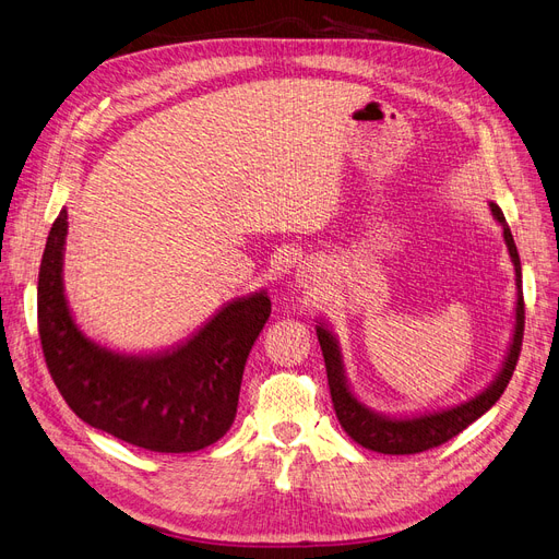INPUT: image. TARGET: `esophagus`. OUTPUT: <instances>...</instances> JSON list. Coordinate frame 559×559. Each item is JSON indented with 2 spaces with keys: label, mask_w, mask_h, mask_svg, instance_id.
<instances>
[{
  "label": "esophagus",
  "mask_w": 559,
  "mask_h": 559,
  "mask_svg": "<svg viewBox=\"0 0 559 559\" xmlns=\"http://www.w3.org/2000/svg\"><path fill=\"white\" fill-rule=\"evenodd\" d=\"M309 272H313V269H309ZM309 272H301V281H309V278H311Z\"/></svg>",
  "instance_id": "1"
}]
</instances>
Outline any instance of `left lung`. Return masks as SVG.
<instances>
[{"mask_svg": "<svg viewBox=\"0 0 559 559\" xmlns=\"http://www.w3.org/2000/svg\"><path fill=\"white\" fill-rule=\"evenodd\" d=\"M490 209L495 218L503 227V239H507L509 253L515 266L518 304H515V332H513L507 362H503L492 385L488 390H483L478 397L448 411L427 413V416H418V418L378 416V413H371L353 397V392L344 378V365H341L336 338L322 325L316 328L322 357H325L328 383H330L336 418L341 427L346 429V435L362 448L376 450V453H383V455H413V453H423V450H429V448H437L457 437L460 431L469 427L474 420H478L485 411L495 406V402L501 397L503 390H507L518 365L520 348H522V332H525V299H522V272H520V255L513 241V234L509 229L507 218H503L501 209L497 204H490Z\"/></svg>", "mask_w": 559, "mask_h": 559, "instance_id": "8db88e82", "label": "left lung"}]
</instances>
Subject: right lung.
<instances>
[{"instance_id":"1","label":"right lung","mask_w":559,"mask_h":559,"mask_svg":"<svg viewBox=\"0 0 559 559\" xmlns=\"http://www.w3.org/2000/svg\"><path fill=\"white\" fill-rule=\"evenodd\" d=\"M67 211L52 223L39 266L37 309L46 367L69 408L111 437L153 453H192L225 437L243 367L272 313L255 293L229 301L186 344L124 355L85 336L62 290Z\"/></svg>"}]
</instances>
